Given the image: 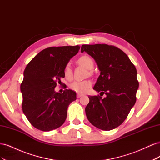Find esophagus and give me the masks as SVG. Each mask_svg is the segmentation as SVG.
Listing matches in <instances>:
<instances>
[{
	"label": "esophagus",
	"mask_w": 160,
	"mask_h": 160,
	"mask_svg": "<svg viewBox=\"0 0 160 160\" xmlns=\"http://www.w3.org/2000/svg\"><path fill=\"white\" fill-rule=\"evenodd\" d=\"M81 96H83V94H80V93H78L77 95V98H81Z\"/></svg>",
	"instance_id": "1"
}]
</instances>
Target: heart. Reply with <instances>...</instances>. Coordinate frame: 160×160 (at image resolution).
Wrapping results in <instances>:
<instances>
[{"label":"heart","mask_w":160,"mask_h":160,"mask_svg":"<svg viewBox=\"0 0 160 160\" xmlns=\"http://www.w3.org/2000/svg\"><path fill=\"white\" fill-rule=\"evenodd\" d=\"M77 63L83 66L88 70H91L94 66L93 60L88 55H83L79 57L77 60ZM63 73L65 79L68 80H71L72 79V72L69 64L65 65L63 70ZM91 85V82L90 81H76L72 82L69 87L72 91L77 92V93H83L88 91Z\"/></svg>","instance_id":"heart-1"}]
</instances>
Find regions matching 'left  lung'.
<instances>
[{
	"mask_svg": "<svg viewBox=\"0 0 160 160\" xmlns=\"http://www.w3.org/2000/svg\"><path fill=\"white\" fill-rule=\"evenodd\" d=\"M93 58L101 71L93 89L106 98L89 96L85 113L89 122L109 131L122 124L136 101L139 88L137 70L128 56L119 48L106 44L83 45L81 52Z\"/></svg>",
	"mask_w": 160,
	"mask_h": 160,
	"instance_id": "1",
	"label": "left lung"
}]
</instances>
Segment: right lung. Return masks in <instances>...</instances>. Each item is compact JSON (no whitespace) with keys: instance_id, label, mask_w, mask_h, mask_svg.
Segmentation results:
<instances>
[{"instance_id":"obj_1","label":"right lung","mask_w":160,"mask_h":160,"mask_svg":"<svg viewBox=\"0 0 160 160\" xmlns=\"http://www.w3.org/2000/svg\"><path fill=\"white\" fill-rule=\"evenodd\" d=\"M80 47H52L43 49L28 62L21 85L22 109L33 127L43 132L55 129L64 123L69 104L76 93L65 89L55 91L64 78L63 70Z\"/></svg>"}]
</instances>
